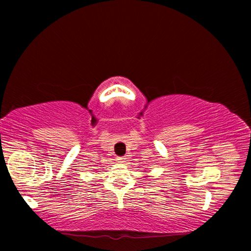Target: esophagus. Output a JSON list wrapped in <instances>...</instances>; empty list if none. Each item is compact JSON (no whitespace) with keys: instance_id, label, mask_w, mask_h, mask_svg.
Returning a JSON list of instances; mask_svg holds the SVG:
<instances>
[{"instance_id":"obj_1","label":"esophagus","mask_w":251,"mask_h":251,"mask_svg":"<svg viewBox=\"0 0 251 251\" xmlns=\"http://www.w3.org/2000/svg\"><path fill=\"white\" fill-rule=\"evenodd\" d=\"M126 157L125 156H120V157H117V161H119V163H122V164H124L125 162H126Z\"/></svg>"}]
</instances>
